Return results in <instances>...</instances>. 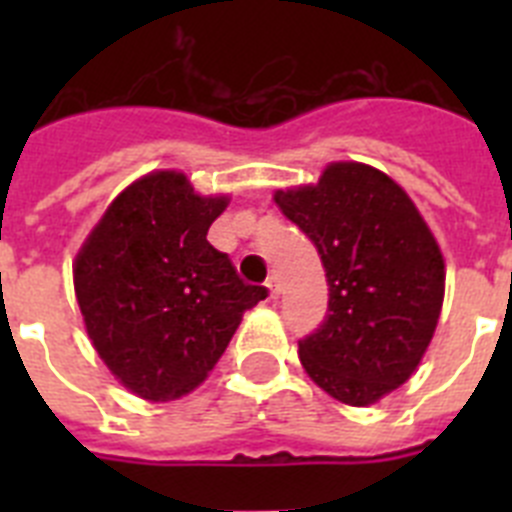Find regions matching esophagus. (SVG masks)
<instances>
[{
    "label": "esophagus",
    "mask_w": 512,
    "mask_h": 512,
    "mask_svg": "<svg viewBox=\"0 0 512 512\" xmlns=\"http://www.w3.org/2000/svg\"><path fill=\"white\" fill-rule=\"evenodd\" d=\"M266 287H269V297L271 300H277L279 295H282V284H279V279L271 274L269 279H266Z\"/></svg>",
    "instance_id": "1"
}]
</instances>
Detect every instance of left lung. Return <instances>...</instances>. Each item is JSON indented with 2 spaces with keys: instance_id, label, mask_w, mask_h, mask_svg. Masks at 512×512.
Segmentation results:
<instances>
[{
  "instance_id": "obj_1",
  "label": "left lung",
  "mask_w": 512,
  "mask_h": 512,
  "mask_svg": "<svg viewBox=\"0 0 512 512\" xmlns=\"http://www.w3.org/2000/svg\"><path fill=\"white\" fill-rule=\"evenodd\" d=\"M274 202L315 243L328 279V315L300 341L305 372L346 405L382 400L436 330L446 279L436 238L400 184L354 161Z\"/></svg>"
}]
</instances>
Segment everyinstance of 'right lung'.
Segmentation results:
<instances>
[{
  "instance_id": "add662e5",
  "label": "right lung",
  "mask_w": 512,
  "mask_h": 512,
  "mask_svg": "<svg viewBox=\"0 0 512 512\" xmlns=\"http://www.w3.org/2000/svg\"><path fill=\"white\" fill-rule=\"evenodd\" d=\"M225 205L228 197H200L184 174L156 171L117 194L76 256L89 338L143 400L192 392L225 354L243 312L266 297L207 241Z\"/></svg>"
}]
</instances>
